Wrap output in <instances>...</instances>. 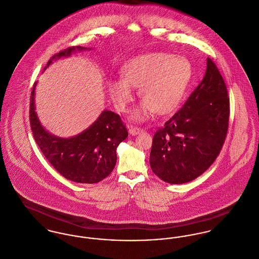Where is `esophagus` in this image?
I'll use <instances>...</instances> for the list:
<instances>
[{
	"label": "esophagus",
	"mask_w": 259,
	"mask_h": 259,
	"mask_svg": "<svg viewBox=\"0 0 259 259\" xmlns=\"http://www.w3.org/2000/svg\"><path fill=\"white\" fill-rule=\"evenodd\" d=\"M128 128H129V134L132 135V136L138 135V134L142 132V129L137 128V127H134V126H128Z\"/></svg>",
	"instance_id": "esophagus-1"
}]
</instances>
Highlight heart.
<instances>
[{
  "label": "heart",
  "instance_id": "b5f03b06",
  "mask_svg": "<svg viewBox=\"0 0 259 259\" xmlns=\"http://www.w3.org/2000/svg\"><path fill=\"white\" fill-rule=\"evenodd\" d=\"M123 79L108 82V93L115 107L125 111L134 99L133 88H139L143 99L130 119L143 122L155 112L165 114L178 107L192 75L191 64L181 56L163 52L141 55L126 63L121 70Z\"/></svg>",
  "mask_w": 259,
  "mask_h": 259
}]
</instances>
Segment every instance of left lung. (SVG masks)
<instances>
[{"mask_svg": "<svg viewBox=\"0 0 259 259\" xmlns=\"http://www.w3.org/2000/svg\"><path fill=\"white\" fill-rule=\"evenodd\" d=\"M230 100L218 68L207 58L203 80L179 111L154 135L153 172L164 182L197 179L218 157L229 126Z\"/></svg>", "mask_w": 259, "mask_h": 259, "instance_id": "obj_1", "label": "left lung"}]
</instances>
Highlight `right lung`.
Returning <instances> with one entry per match:
<instances>
[{
    "label": "right lung",
    "mask_w": 259,
    "mask_h": 259,
    "mask_svg": "<svg viewBox=\"0 0 259 259\" xmlns=\"http://www.w3.org/2000/svg\"><path fill=\"white\" fill-rule=\"evenodd\" d=\"M83 50L91 48H67L49 60L43 70L53 61L70 57L73 53ZM36 84L34 82L31 92L29 119L33 137L44 157L61 176L74 182L97 183L107 178L116 164L118 145L128 137L119 115L103 110L98 119L80 134L61 138L47 131L39 121L35 111Z\"/></svg>",
    "instance_id": "1"
}]
</instances>
